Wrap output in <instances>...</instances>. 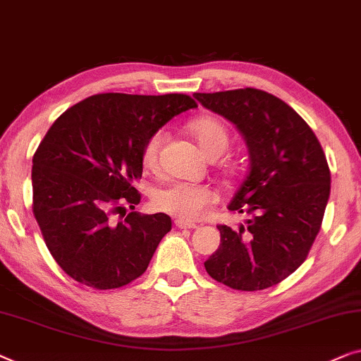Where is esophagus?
<instances>
[{
  "mask_svg": "<svg viewBox=\"0 0 361 361\" xmlns=\"http://www.w3.org/2000/svg\"><path fill=\"white\" fill-rule=\"evenodd\" d=\"M174 224H176V228H179V229H193V228H197L195 223L185 221V219H180V218H177L176 221H174Z\"/></svg>",
  "mask_w": 361,
  "mask_h": 361,
  "instance_id": "1",
  "label": "esophagus"
}]
</instances>
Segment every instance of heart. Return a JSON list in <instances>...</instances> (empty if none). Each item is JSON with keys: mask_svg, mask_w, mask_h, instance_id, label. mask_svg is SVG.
Wrapping results in <instances>:
<instances>
[{"mask_svg": "<svg viewBox=\"0 0 361 361\" xmlns=\"http://www.w3.org/2000/svg\"><path fill=\"white\" fill-rule=\"evenodd\" d=\"M197 142L208 156L221 154L228 148L229 132L221 120L213 117L197 118L190 123ZM166 140V130H156L146 138L142 148V164L146 171H156L159 166L161 146ZM216 192L207 184L187 180H172L154 192L156 210L168 213L185 221H197L207 215L208 208L216 202Z\"/></svg>", "mask_w": 361, "mask_h": 361, "instance_id": "b5f03b06", "label": "heart"}]
</instances>
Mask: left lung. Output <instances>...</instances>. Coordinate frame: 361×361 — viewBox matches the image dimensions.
I'll return each mask as SVG.
<instances>
[{
  "instance_id": "left-lung-1",
  "label": "left lung",
  "mask_w": 361,
  "mask_h": 361,
  "mask_svg": "<svg viewBox=\"0 0 361 361\" xmlns=\"http://www.w3.org/2000/svg\"><path fill=\"white\" fill-rule=\"evenodd\" d=\"M203 107L233 122L249 148V171L229 210L247 226L218 224L221 243L205 262L212 279L241 291L265 290L305 262L331 193V171L319 140L288 104L244 87L195 92Z\"/></svg>"
}]
</instances>
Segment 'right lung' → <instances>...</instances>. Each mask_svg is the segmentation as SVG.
<instances>
[{"instance_id": "add662e5", "label": "right lung", "mask_w": 361, "mask_h": 361, "mask_svg": "<svg viewBox=\"0 0 361 361\" xmlns=\"http://www.w3.org/2000/svg\"><path fill=\"white\" fill-rule=\"evenodd\" d=\"M197 107L187 94H96L55 120L32 158V212L51 257L78 283L96 290L145 274L171 231L164 213L135 210L142 193L146 138ZM126 216L113 221V215Z\"/></svg>"}]
</instances>
